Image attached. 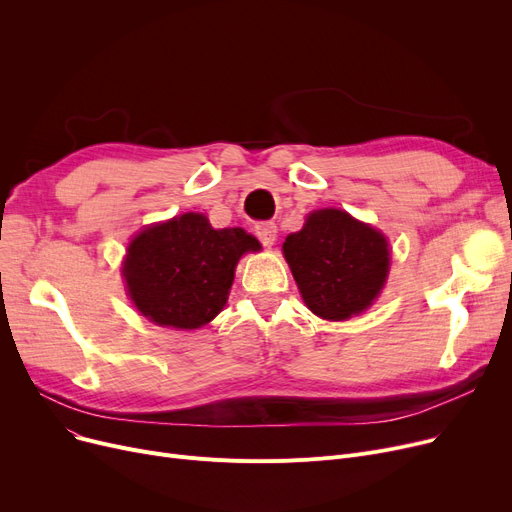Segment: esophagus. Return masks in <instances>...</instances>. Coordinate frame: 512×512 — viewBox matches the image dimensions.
<instances>
[{"instance_id": "esophagus-1", "label": "esophagus", "mask_w": 512, "mask_h": 512, "mask_svg": "<svg viewBox=\"0 0 512 512\" xmlns=\"http://www.w3.org/2000/svg\"><path fill=\"white\" fill-rule=\"evenodd\" d=\"M255 234L263 247H272L278 238V228L274 222H259L255 224Z\"/></svg>"}]
</instances>
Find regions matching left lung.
Here are the masks:
<instances>
[{"instance_id": "obj_1", "label": "left lung", "mask_w": 512, "mask_h": 512, "mask_svg": "<svg viewBox=\"0 0 512 512\" xmlns=\"http://www.w3.org/2000/svg\"><path fill=\"white\" fill-rule=\"evenodd\" d=\"M282 249L303 301L324 319L340 321L367 309L388 276L386 238L340 209L311 213Z\"/></svg>"}]
</instances>
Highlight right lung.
I'll use <instances>...</instances> for the list:
<instances>
[{
    "instance_id": "obj_1",
    "label": "right lung",
    "mask_w": 512,
    "mask_h": 512,
    "mask_svg": "<svg viewBox=\"0 0 512 512\" xmlns=\"http://www.w3.org/2000/svg\"><path fill=\"white\" fill-rule=\"evenodd\" d=\"M259 249L242 228L213 230L205 215L184 213L134 238L122 272L145 317L193 330L224 309L240 255Z\"/></svg>"
}]
</instances>
